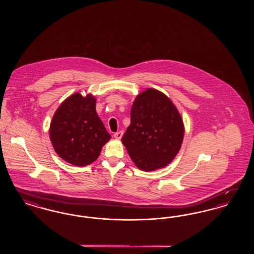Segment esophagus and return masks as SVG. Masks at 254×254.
Instances as JSON below:
<instances>
[{"label": "esophagus", "mask_w": 254, "mask_h": 254, "mask_svg": "<svg viewBox=\"0 0 254 254\" xmlns=\"http://www.w3.org/2000/svg\"><path fill=\"white\" fill-rule=\"evenodd\" d=\"M123 133H124L123 132V130H119V131L114 133V138L120 140L122 138V136H123Z\"/></svg>", "instance_id": "34e87169"}]
</instances>
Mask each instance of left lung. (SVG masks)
<instances>
[{
    "label": "left lung",
    "instance_id": "left-lung-1",
    "mask_svg": "<svg viewBox=\"0 0 254 254\" xmlns=\"http://www.w3.org/2000/svg\"><path fill=\"white\" fill-rule=\"evenodd\" d=\"M183 138V120L168 97L153 88L136 97L122 142L139 169L166 167L178 153Z\"/></svg>",
    "mask_w": 254,
    "mask_h": 254
}]
</instances>
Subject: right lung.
<instances>
[{"instance_id":"1","label":"right lung","mask_w":254,"mask_h":254,"mask_svg":"<svg viewBox=\"0 0 254 254\" xmlns=\"http://www.w3.org/2000/svg\"><path fill=\"white\" fill-rule=\"evenodd\" d=\"M96 99L74 93L56 110L49 136L56 153L65 162L85 167L99 157L109 134L96 113Z\"/></svg>"}]
</instances>
